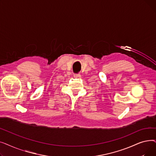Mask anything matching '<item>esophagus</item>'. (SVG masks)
I'll return each mask as SVG.
<instances>
[{
  "mask_svg": "<svg viewBox=\"0 0 156 156\" xmlns=\"http://www.w3.org/2000/svg\"><path fill=\"white\" fill-rule=\"evenodd\" d=\"M81 75H80V74H75L74 75V78H81Z\"/></svg>",
  "mask_w": 156,
  "mask_h": 156,
  "instance_id": "34e87169",
  "label": "esophagus"
}]
</instances>
